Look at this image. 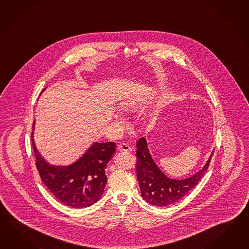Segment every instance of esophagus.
<instances>
[{"instance_id":"1","label":"esophagus","mask_w":249,"mask_h":249,"mask_svg":"<svg viewBox=\"0 0 249 249\" xmlns=\"http://www.w3.org/2000/svg\"><path fill=\"white\" fill-rule=\"evenodd\" d=\"M117 149L119 150L120 152H130L132 150L128 144H125V143L118 144Z\"/></svg>"}]
</instances>
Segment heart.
<instances>
[{
	"label": "heart",
	"mask_w": 249,
	"mask_h": 249,
	"mask_svg": "<svg viewBox=\"0 0 249 249\" xmlns=\"http://www.w3.org/2000/svg\"><path fill=\"white\" fill-rule=\"evenodd\" d=\"M122 108L124 110H126V111H131L132 109H134V107H135L132 101H125V102L122 103Z\"/></svg>",
	"instance_id": "heart-1"
}]
</instances>
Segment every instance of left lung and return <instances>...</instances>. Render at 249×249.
Returning a JSON list of instances; mask_svg holds the SVG:
<instances>
[{
  "label": "left lung",
  "instance_id": "1",
  "mask_svg": "<svg viewBox=\"0 0 249 249\" xmlns=\"http://www.w3.org/2000/svg\"><path fill=\"white\" fill-rule=\"evenodd\" d=\"M137 147L136 170L142 197L147 203L159 207L176 203L195 188L206 172L214 152H212L207 162L198 172L184 179H173L167 177L156 165L150 155L145 138L138 140Z\"/></svg>",
  "mask_w": 249,
  "mask_h": 249
}]
</instances>
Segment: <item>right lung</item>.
<instances>
[{"instance_id": "add662e5", "label": "right lung", "mask_w": 249, "mask_h": 249, "mask_svg": "<svg viewBox=\"0 0 249 249\" xmlns=\"http://www.w3.org/2000/svg\"><path fill=\"white\" fill-rule=\"evenodd\" d=\"M31 137L41 179L61 203L72 208H85L101 198L107 182L105 169L116 152L114 142L94 143L71 165L56 166L44 160L35 145L33 132Z\"/></svg>"}]
</instances>
